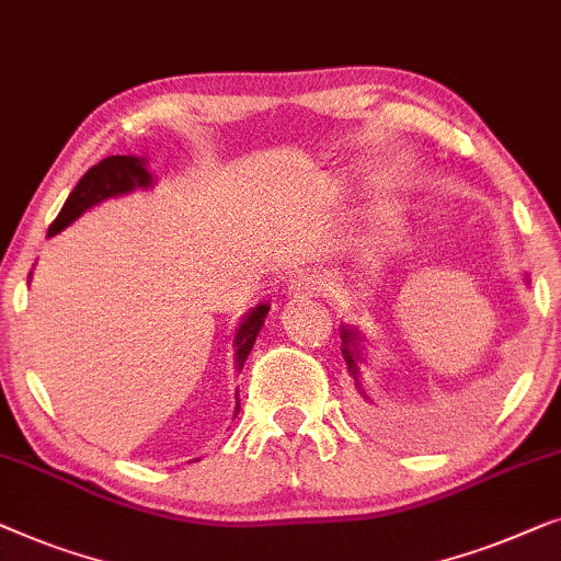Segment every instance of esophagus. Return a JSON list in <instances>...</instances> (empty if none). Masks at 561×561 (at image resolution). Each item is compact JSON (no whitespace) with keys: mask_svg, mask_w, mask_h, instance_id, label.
Segmentation results:
<instances>
[{"mask_svg":"<svg viewBox=\"0 0 561 561\" xmlns=\"http://www.w3.org/2000/svg\"><path fill=\"white\" fill-rule=\"evenodd\" d=\"M318 289H320V282L318 277H312V274H302V277H295L289 282L291 297H312Z\"/></svg>","mask_w":561,"mask_h":561,"instance_id":"obj_1","label":"esophagus"}]
</instances>
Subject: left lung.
Wrapping results in <instances>:
<instances>
[{"label": "left lung", "mask_w": 561, "mask_h": 561, "mask_svg": "<svg viewBox=\"0 0 561 561\" xmlns=\"http://www.w3.org/2000/svg\"><path fill=\"white\" fill-rule=\"evenodd\" d=\"M356 341H358L356 333H351V330H343V358H345V363H348V370H351L353 376L358 374V366H356V358H358Z\"/></svg>", "instance_id": "left-lung-1"}]
</instances>
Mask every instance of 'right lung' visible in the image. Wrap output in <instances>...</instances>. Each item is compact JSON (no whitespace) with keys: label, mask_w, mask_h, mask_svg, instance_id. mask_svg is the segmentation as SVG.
I'll return each mask as SVG.
<instances>
[{"label":"right lung","mask_w":561,"mask_h":561,"mask_svg":"<svg viewBox=\"0 0 561 561\" xmlns=\"http://www.w3.org/2000/svg\"><path fill=\"white\" fill-rule=\"evenodd\" d=\"M147 185H152V178H149L145 162H141L139 157H131V154L104 157V160L93 164V168L78 180V185L73 187V193L68 195L66 205H62L58 218H55L50 228H47V233L55 236L58 231H62V228L73 224L83 210H89L91 205H96L106 198H114V195L129 193L134 187H147ZM266 312H270V307L266 305L254 307V310L243 318L239 330H236L233 345H236V368L239 370L243 368V363H247L251 348H254L259 330L264 328ZM236 397H239V393H236ZM239 407H241L239 399H236V414H239Z\"/></svg>","instance_id":"1"}]
</instances>
